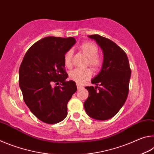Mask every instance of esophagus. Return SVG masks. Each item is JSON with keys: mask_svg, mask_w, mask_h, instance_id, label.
Instances as JSON below:
<instances>
[{"mask_svg": "<svg viewBox=\"0 0 154 154\" xmlns=\"http://www.w3.org/2000/svg\"><path fill=\"white\" fill-rule=\"evenodd\" d=\"M77 89L79 90V89H82L83 88L82 85H80L79 83H77Z\"/></svg>", "mask_w": 154, "mask_h": 154, "instance_id": "34e87169", "label": "esophagus"}]
</instances>
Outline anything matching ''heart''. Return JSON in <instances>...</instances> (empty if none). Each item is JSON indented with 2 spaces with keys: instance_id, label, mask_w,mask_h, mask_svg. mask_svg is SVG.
Instances as JSON below:
<instances>
[{
  "instance_id": "obj_1",
  "label": "heart",
  "mask_w": 154,
  "mask_h": 154,
  "mask_svg": "<svg viewBox=\"0 0 154 154\" xmlns=\"http://www.w3.org/2000/svg\"><path fill=\"white\" fill-rule=\"evenodd\" d=\"M79 50L83 55L88 58L87 65L92 68L95 71H98L103 66V60L100 56L97 55L98 52V47L91 42L83 43L79 46ZM72 52L69 50L66 52L64 56V62L67 68L72 66ZM92 75V72L90 69H77L70 72V79L78 83H82L90 79Z\"/></svg>"
}]
</instances>
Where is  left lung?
I'll return each mask as SVG.
<instances>
[{
	"label": "left lung",
	"instance_id": "left-lung-1",
	"mask_svg": "<svg viewBox=\"0 0 154 154\" xmlns=\"http://www.w3.org/2000/svg\"><path fill=\"white\" fill-rule=\"evenodd\" d=\"M88 36L103 49L104 60L100 72L92 80L96 86L85 88L89 96L83 105L92 118L106 120L116 116L126 102L131 70L126 52L113 41L98 35Z\"/></svg>",
	"mask_w": 154,
	"mask_h": 154
}]
</instances>
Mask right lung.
<instances>
[{
    "mask_svg": "<svg viewBox=\"0 0 154 154\" xmlns=\"http://www.w3.org/2000/svg\"><path fill=\"white\" fill-rule=\"evenodd\" d=\"M75 43L73 37L43 38L28 49L20 65L19 83L24 102L45 123L54 124L65 119L67 103L77 90L75 82L66 81L64 62V54Z\"/></svg>",
    "mask_w": 154,
    "mask_h": 154,
    "instance_id": "1",
    "label": "right lung"
}]
</instances>
